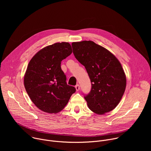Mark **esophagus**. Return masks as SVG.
Instances as JSON below:
<instances>
[{"instance_id": "esophagus-1", "label": "esophagus", "mask_w": 151, "mask_h": 151, "mask_svg": "<svg viewBox=\"0 0 151 151\" xmlns=\"http://www.w3.org/2000/svg\"><path fill=\"white\" fill-rule=\"evenodd\" d=\"M75 88H76V90L77 91L79 90V89H80V87H79V84H77V85H76V86H75Z\"/></svg>"}]
</instances>
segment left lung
<instances>
[{
	"mask_svg": "<svg viewBox=\"0 0 151 151\" xmlns=\"http://www.w3.org/2000/svg\"><path fill=\"white\" fill-rule=\"evenodd\" d=\"M75 58L87 70L91 82L90 93L84 97L90 109L103 115L114 109L126 87V76L116 57L91 40L72 44Z\"/></svg>",
	"mask_w": 151,
	"mask_h": 151,
	"instance_id": "8db88e82",
	"label": "left lung"
}]
</instances>
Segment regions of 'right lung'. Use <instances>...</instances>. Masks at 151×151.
I'll use <instances>...</instances> for the list:
<instances>
[{"mask_svg":"<svg viewBox=\"0 0 151 151\" xmlns=\"http://www.w3.org/2000/svg\"><path fill=\"white\" fill-rule=\"evenodd\" d=\"M72 52L68 42L55 43L38 51L30 60L24 77L26 90L32 102L43 112L63 110L76 91L66 83L61 61Z\"/></svg>","mask_w":151,"mask_h":151,"instance_id":"1","label":"right lung"}]
</instances>
